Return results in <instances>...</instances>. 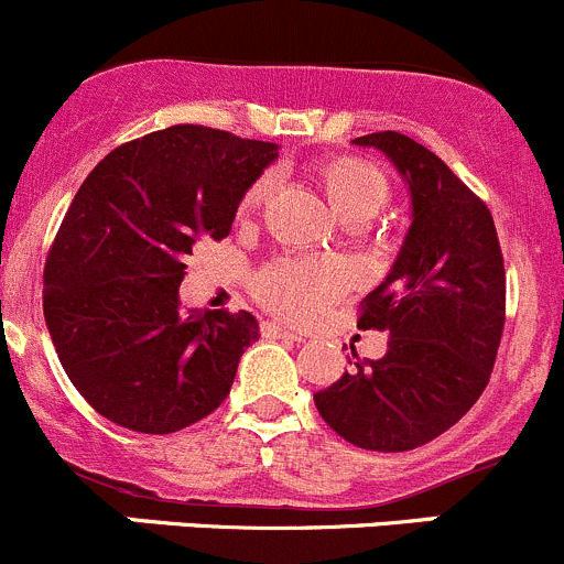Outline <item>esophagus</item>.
Segmentation results:
<instances>
[{"mask_svg": "<svg viewBox=\"0 0 564 564\" xmlns=\"http://www.w3.org/2000/svg\"><path fill=\"white\" fill-rule=\"evenodd\" d=\"M260 334L269 339H295V343H301V334H295L293 328H284L282 323H276V321L260 323Z\"/></svg>", "mask_w": 564, "mask_h": 564, "instance_id": "1", "label": "esophagus"}]
</instances>
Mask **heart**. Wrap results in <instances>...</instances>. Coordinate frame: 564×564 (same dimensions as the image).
<instances>
[{"instance_id": "heart-1", "label": "heart", "mask_w": 564, "mask_h": 564, "mask_svg": "<svg viewBox=\"0 0 564 564\" xmlns=\"http://www.w3.org/2000/svg\"><path fill=\"white\" fill-rule=\"evenodd\" d=\"M312 181L326 197L328 208L345 225H365L389 203V181L376 164L356 155H332L312 166ZM269 194V181L260 177L243 192L241 216L254 214ZM348 276L339 265L323 260L284 258L265 265L254 276V295L265 310L290 321H312L317 312L345 293Z\"/></svg>"}]
</instances>
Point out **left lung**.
I'll list each match as a JSON object with an SVG mask.
<instances>
[{"label": "left lung", "mask_w": 564, "mask_h": 564, "mask_svg": "<svg viewBox=\"0 0 564 564\" xmlns=\"http://www.w3.org/2000/svg\"><path fill=\"white\" fill-rule=\"evenodd\" d=\"M354 142L398 166L414 219L389 276L361 301L359 328L389 332L387 354L356 361L315 405L345 442L405 453L449 431L488 387L505 328V258L490 210L436 153L398 131Z\"/></svg>", "instance_id": "left-lung-1"}]
</instances>
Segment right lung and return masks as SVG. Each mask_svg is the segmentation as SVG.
I'll return each mask as SVG.
<instances>
[{"label": "right lung", "mask_w": 564, "mask_h": 564, "mask_svg": "<svg viewBox=\"0 0 564 564\" xmlns=\"http://www.w3.org/2000/svg\"><path fill=\"white\" fill-rule=\"evenodd\" d=\"M274 142L170 126L120 144L76 192L43 271V315L82 398L115 425L175 433L219 409L252 312H183L177 288L199 241L230 236Z\"/></svg>", "instance_id": "right-lung-1"}]
</instances>
